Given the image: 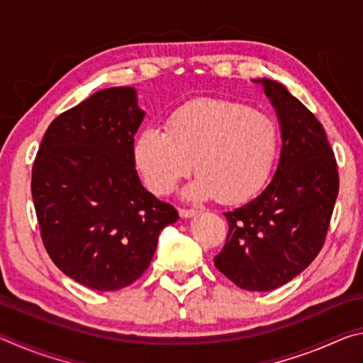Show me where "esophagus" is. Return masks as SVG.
<instances>
[{
	"instance_id": "1",
	"label": "esophagus",
	"mask_w": 363,
	"mask_h": 363,
	"mask_svg": "<svg viewBox=\"0 0 363 363\" xmlns=\"http://www.w3.org/2000/svg\"><path fill=\"white\" fill-rule=\"evenodd\" d=\"M200 211L199 210H186V208H179V214H181V218H192V216H196V214H199Z\"/></svg>"
}]
</instances>
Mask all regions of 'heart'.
I'll use <instances>...</instances> for the list:
<instances>
[{
  "instance_id": "heart-1",
  "label": "heart",
  "mask_w": 363,
  "mask_h": 363,
  "mask_svg": "<svg viewBox=\"0 0 363 363\" xmlns=\"http://www.w3.org/2000/svg\"><path fill=\"white\" fill-rule=\"evenodd\" d=\"M280 150V126L248 104L200 97L177 107L167 128L150 126L134 143V163L153 194L167 195L190 169V199L238 203L259 192Z\"/></svg>"
}]
</instances>
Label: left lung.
Instances as JSON below:
<instances>
[{"label": "left lung", "mask_w": 363, "mask_h": 363, "mask_svg": "<svg viewBox=\"0 0 363 363\" xmlns=\"http://www.w3.org/2000/svg\"><path fill=\"white\" fill-rule=\"evenodd\" d=\"M277 112L281 152L277 171L247 205L224 213L229 233L214 266L238 288L270 291L315 259L340 190L336 158L322 123L274 79H253Z\"/></svg>", "instance_id": "1"}]
</instances>
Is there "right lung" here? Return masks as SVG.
I'll use <instances>...</instances> for the list:
<instances>
[{
	"label": "right lung",
	"mask_w": 363,
	"mask_h": 363,
	"mask_svg": "<svg viewBox=\"0 0 363 363\" xmlns=\"http://www.w3.org/2000/svg\"><path fill=\"white\" fill-rule=\"evenodd\" d=\"M144 115L134 88L97 91L49 125L33 162L43 245L65 275L93 290L136 281L160 232L179 218L147 192L134 168V134Z\"/></svg>",
	"instance_id": "1"
}]
</instances>
